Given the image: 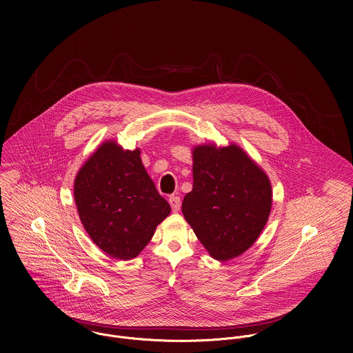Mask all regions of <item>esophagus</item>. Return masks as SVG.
I'll return each instance as SVG.
<instances>
[{
    "label": "esophagus",
    "mask_w": 353,
    "mask_h": 353,
    "mask_svg": "<svg viewBox=\"0 0 353 353\" xmlns=\"http://www.w3.org/2000/svg\"><path fill=\"white\" fill-rule=\"evenodd\" d=\"M168 202H170V205H171L172 212H178V210L181 209V199H179L178 196H170Z\"/></svg>",
    "instance_id": "obj_1"
}]
</instances>
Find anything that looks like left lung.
Segmentation results:
<instances>
[{"mask_svg": "<svg viewBox=\"0 0 353 353\" xmlns=\"http://www.w3.org/2000/svg\"><path fill=\"white\" fill-rule=\"evenodd\" d=\"M270 208V181L241 147H194L193 190L182 213L210 256L228 261L250 249Z\"/></svg>", "mask_w": 353, "mask_h": 353, "instance_id": "1", "label": "left lung"}]
</instances>
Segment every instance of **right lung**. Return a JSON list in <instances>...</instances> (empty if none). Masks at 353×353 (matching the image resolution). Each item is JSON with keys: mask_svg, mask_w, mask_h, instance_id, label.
<instances>
[{"mask_svg": "<svg viewBox=\"0 0 353 353\" xmlns=\"http://www.w3.org/2000/svg\"><path fill=\"white\" fill-rule=\"evenodd\" d=\"M74 201L94 243L123 261L141 252L171 212L145 171L140 150L123 151L115 141L103 143L80 168Z\"/></svg>", "mask_w": 353, "mask_h": 353, "instance_id": "obj_1", "label": "right lung"}]
</instances>
